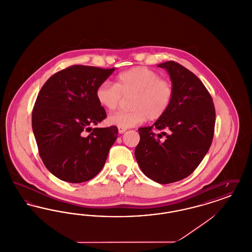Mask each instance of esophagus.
Returning <instances> with one entry per match:
<instances>
[{"label": "esophagus", "mask_w": 252, "mask_h": 252, "mask_svg": "<svg viewBox=\"0 0 252 252\" xmlns=\"http://www.w3.org/2000/svg\"><path fill=\"white\" fill-rule=\"evenodd\" d=\"M118 131H119L120 134H123L124 132L126 131V128H125V127H120V126H119V127H118Z\"/></svg>", "instance_id": "obj_1"}]
</instances>
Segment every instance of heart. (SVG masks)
Returning <instances> with one entry per match:
<instances>
[{
    "label": "heart",
    "instance_id": "obj_1",
    "mask_svg": "<svg viewBox=\"0 0 252 252\" xmlns=\"http://www.w3.org/2000/svg\"><path fill=\"white\" fill-rule=\"evenodd\" d=\"M174 85L144 66L120 72L115 84L104 81L96 89L98 103L108 110L119 108L123 97H129V111H117L108 116L110 125L133 127L144 121L158 120L167 111L174 99Z\"/></svg>",
    "mask_w": 252,
    "mask_h": 252
}]
</instances>
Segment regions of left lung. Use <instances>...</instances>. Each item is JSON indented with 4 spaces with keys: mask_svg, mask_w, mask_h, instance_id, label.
Listing matches in <instances>:
<instances>
[{
    "mask_svg": "<svg viewBox=\"0 0 252 252\" xmlns=\"http://www.w3.org/2000/svg\"><path fill=\"white\" fill-rule=\"evenodd\" d=\"M158 67L170 74L174 99L154 125L138 129L135 157L146 177L168 184L187 178L202 161L213 142L216 108L210 93L191 71L175 61Z\"/></svg>",
    "mask_w": 252,
    "mask_h": 252,
    "instance_id": "1",
    "label": "left lung"
}]
</instances>
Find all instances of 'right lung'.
<instances>
[{
  "label": "right lung",
  "instance_id": "1",
  "mask_svg": "<svg viewBox=\"0 0 252 252\" xmlns=\"http://www.w3.org/2000/svg\"><path fill=\"white\" fill-rule=\"evenodd\" d=\"M114 70L72 65L53 74L39 91L32 128L39 156L58 179L85 182L104 167L118 128L91 126L107 117L95 92Z\"/></svg>",
  "mask_w": 252,
  "mask_h": 252
}]
</instances>
